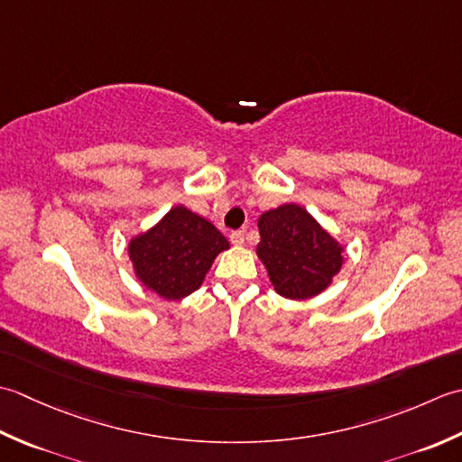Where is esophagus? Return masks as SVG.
<instances>
[{
	"label": "esophagus",
	"mask_w": 462,
	"mask_h": 462,
	"mask_svg": "<svg viewBox=\"0 0 462 462\" xmlns=\"http://www.w3.org/2000/svg\"><path fill=\"white\" fill-rule=\"evenodd\" d=\"M231 243L233 245H237V247H241V245L245 243V233L243 231H235V233H231Z\"/></svg>",
	"instance_id": "obj_1"
}]
</instances>
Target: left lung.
I'll list each match as a JSON object with an SVG mask.
<instances>
[{"label": "left lung", "mask_w": 462, "mask_h": 462, "mask_svg": "<svg viewBox=\"0 0 462 462\" xmlns=\"http://www.w3.org/2000/svg\"><path fill=\"white\" fill-rule=\"evenodd\" d=\"M257 257L275 293L307 300L331 287L345 263V247L305 207L285 203L261 213Z\"/></svg>", "instance_id": "obj_1"}]
</instances>
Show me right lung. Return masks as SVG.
Here are the masks:
<instances>
[{
  "instance_id": "obj_1",
  "label": "right lung",
  "mask_w": 462,
  "mask_h": 462,
  "mask_svg": "<svg viewBox=\"0 0 462 462\" xmlns=\"http://www.w3.org/2000/svg\"><path fill=\"white\" fill-rule=\"evenodd\" d=\"M227 249L229 241L213 223L175 205L129 239L127 255L141 285L165 300H181L203 285L215 257Z\"/></svg>"
}]
</instances>
